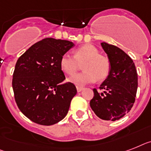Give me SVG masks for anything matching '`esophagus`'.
Returning a JSON list of instances; mask_svg holds the SVG:
<instances>
[{"instance_id":"obj_1","label":"esophagus","mask_w":151,"mask_h":151,"mask_svg":"<svg viewBox=\"0 0 151 151\" xmlns=\"http://www.w3.org/2000/svg\"><path fill=\"white\" fill-rule=\"evenodd\" d=\"M76 89H77V92H78V93H80L81 91L83 90V87H80V86H76Z\"/></svg>"}]
</instances>
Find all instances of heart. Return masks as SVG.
<instances>
[{
	"label": "heart",
	"mask_w": 151,
	"mask_h": 151,
	"mask_svg": "<svg viewBox=\"0 0 151 151\" xmlns=\"http://www.w3.org/2000/svg\"><path fill=\"white\" fill-rule=\"evenodd\" d=\"M84 72L68 78V82L83 86L96 81L105 79L110 72V62L106 57L99 55V50L93 45H84L74 51V56L65 53L59 60L60 68L68 75L74 74L78 70L79 64L83 63Z\"/></svg>",
	"instance_id": "b5f03b06"
}]
</instances>
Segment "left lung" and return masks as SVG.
I'll use <instances>...</instances> for the list:
<instances>
[{
	"label": "left lung",
	"instance_id": "left-lung-1",
	"mask_svg": "<svg viewBox=\"0 0 151 151\" xmlns=\"http://www.w3.org/2000/svg\"><path fill=\"white\" fill-rule=\"evenodd\" d=\"M101 46L111 68L99 86L103 93L93 89L90 106L100 119L115 121L123 117L133 107L137 90V73L131 58L122 49L106 42H102Z\"/></svg>",
	"mask_w": 151,
	"mask_h": 151
}]
</instances>
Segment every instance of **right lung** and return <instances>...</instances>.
<instances>
[{
  "mask_svg": "<svg viewBox=\"0 0 151 151\" xmlns=\"http://www.w3.org/2000/svg\"><path fill=\"white\" fill-rule=\"evenodd\" d=\"M74 46L66 40L47 38L31 46L15 65L12 87L16 103L35 123L50 126L64 119L77 93L60 68L61 56Z\"/></svg>",
  "mask_w": 151,
  "mask_h": 151,
  "instance_id": "right-lung-1",
  "label": "right lung"
}]
</instances>
